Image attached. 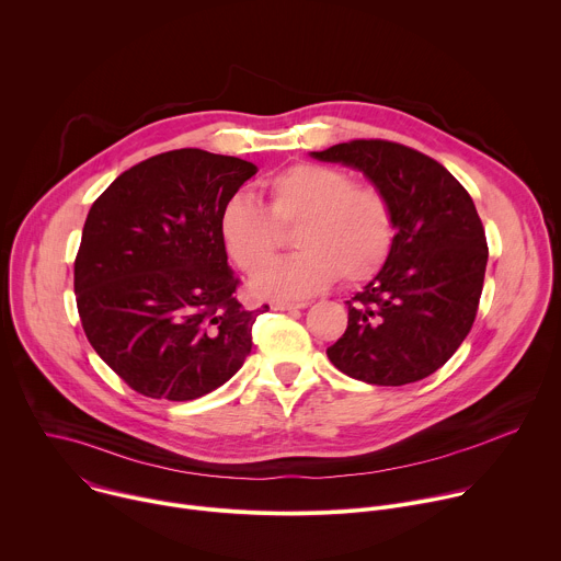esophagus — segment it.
I'll return each instance as SVG.
<instances>
[{
	"label": "esophagus",
	"mask_w": 561,
	"mask_h": 561,
	"mask_svg": "<svg viewBox=\"0 0 561 561\" xmlns=\"http://www.w3.org/2000/svg\"><path fill=\"white\" fill-rule=\"evenodd\" d=\"M308 304L306 301H273V310H299V308H306Z\"/></svg>",
	"instance_id": "esophagus-1"
}]
</instances>
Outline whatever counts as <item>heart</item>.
<instances>
[{
    "instance_id": "b5f03b06",
    "label": "heart",
    "mask_w": 561,
    "mask_h": 561,
    "mask_svg": "<svg viewBox=\"0 0 561 561\" xmlns=\"http://www.w3.org/2000/svg\"><path fill=\"white\" fill-rule=\"evenodd\" d=\"M266 210L247 195L230 197L219 213V237L239 271L255 275L276 254L279 229L298 226L300 253L253 279V293L301 299L344 284L373 279L390 257L394 215L386 193L355 184L340 169L297 162L262 184Z\"/></svg>"
}]
</instances>
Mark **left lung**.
I'll return each instance as SVG.
<instances>
[{
    "instance_id": "obj_1",
    "label": "left lung",
    "mask_w": 561,
    "mask_h": 561,
    "mask_svg": "<svg viewBox=\"0 0 561 561\" xmlns=\"http://www.w3.org/2000/svg\"><path fill=\"white\" fill-rule=\"evenodd\" d=\"M359 169L394 215L388 262L348 299V329L327 348L344 375L404 386L442 368L472 329L489 244L468 191L433 157L388 139L312 152Z\"/></svg>"
}]
</instances>
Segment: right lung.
Returning <instances> with one entry per match:
<instances>
[{"label":"right lung","mask_w":561,"mask_h":561,"mask_svg":"<svg viewBox=\"0 0 561 561\" xmlns=\"http://www.w3.org/2000/svg\"><path fill=\"white\" fill-rule=\"evenodd\" d=\"M255 164L199 148L154 154L91 206L75 297L95 353L139 394L197 399L242 368L253 324L219 237L221 206Z\"/></svg>","instance_id":"right-lung-1"}]
</instances>
